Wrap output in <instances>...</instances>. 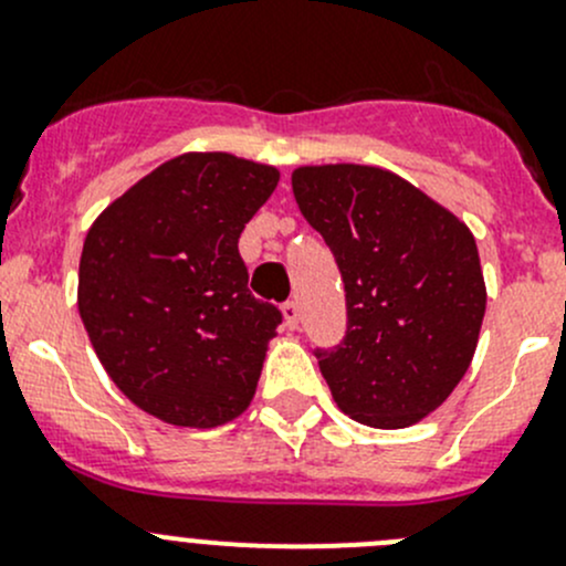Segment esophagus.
<instances>
[{
  "instance_id": "1",
  "label": "esophagus",
  "mask_w": 566,
  "mask_h": 566,
  "mask_svg": "<svg viewBox=\"0 0 566 566\" xmlns=\"http://www.w3.org/2000/svg\"><path fill=\"white\" fill-rule=\"evenodd\" d=\"M282 315H284V325H287L290 331L298 328V304H295V301H287V304L282 306Z\"/></svg>"
}]
</instances>
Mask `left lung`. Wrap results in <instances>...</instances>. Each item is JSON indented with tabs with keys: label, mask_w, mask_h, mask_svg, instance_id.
Instances as JSON below:
<instances>
[{
	"label": "left lung",
	"mask_w": 566,
	"mask_h": 566,
	"mask_svg": "<svg viewBox=\"0 0 566 566\" xmlns=\"http://www.w3.org/2000/svg\"><path fill=\"white\" fill-rule=\"evenodd\" d=\"M293 193L345 282V339L315 350L334 402L378 430L416 424L476 350L488 290L471 230L378 167H301Z\"/></svg>",
	"instance_id": "obj_1"
}]
</instances>
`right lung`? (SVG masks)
Returning <instances> with one entry per match:
<instances>
[{
    "instance_id": "obj_1",
    "label": "right lung",
    "mask_w": 566,
    "mask_h": 566,
    "mask_svg": "<svg viewBox=\"0 0 566 566\" xmlns=\"http://www.w3.org/2000/svg\"><path fill=\"white\" fill-rule=\"evenodd\" d=\"M279 169L182 153L95 219L78 262V315L101 364L145 413L219 427L249 408L282 312L249 293L238 238Z\"/></svg>"
}]
</instances>
